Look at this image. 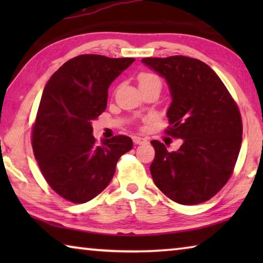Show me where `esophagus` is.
<instances>
[{
    "mask_svg": "<svg viewBox=\"0 0 263 263\" xmlns=\"http://www.w3.org/2000/svg\"><path fill=\"white\" fill-rule=\"evenodd\" d=\"M132 139L136 145H141V144H145V142H147V139H146V138H142V137L135 136Z\"/></svg>",
    "mask_w": 263,
    "mask_h": 263,
    "instance_id": "34e87169",
    "label": "esophagus"
}]
</instances>
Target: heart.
Instances as JSON below:
<instances>
[{"label":"heart","instance_id":"obj_1","mask_svg":"<svg viewBox=\"0 0 263 263\" xmlns=\"http://www.w3.org/2000/svg\"><path fill=\"white\" fill-rule=\"evenodd\" d=\"M146 83H160V79L152 73H141L139 75V84H146Z\"/></svg>","mask_w":263,"mask_h":263}]
</instances>
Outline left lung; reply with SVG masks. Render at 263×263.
Wrapping results in <instances>:
<instances>
[{
  "label": "left lung",
  "mask_w": 263,
  "mask_h": 263,
  "mask_svg": "<svg viewBox=\"0 0 263 263\" xmlns=\"http://www.w3.org/2000/svg\"><path fill=\"white\" fill-rule=\"evenodd\" d=\"M141 62L166 80L172 97L167 133L183 140L175 152L151 141L154 183L176 203L205 202L225 185L237 162L242 140L238 106L219 77L201 60L174 55Z\"/></svg>",
  "instance_id": "8db88e82"
}]
</instances>
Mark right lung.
I'll return each mask as SVG.
<instances>
[{
	"label": "right lung",
	"mask_w": 263,
	"mask_h": 263,
	"mask_svg": "<svg viewBox=\"0 0 263 263\" xmlns=\"http://www.w3.org/2000/svg\"><path fill=\"white\" fill-rule=\"evenodd\" d=\"M133 58L83 54L65 62L44 88L32 128L34 158L58 195L86 203L112 180L119 158L132 149L130 137L96 144L91 122L103 112L108 89Z\"/></svg>",
	"instance_id": "1"
}]
</instances>
